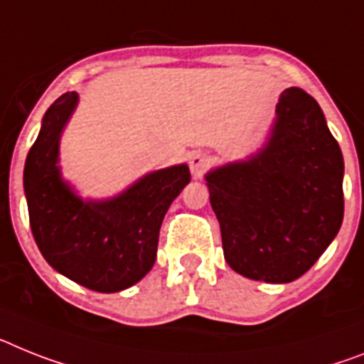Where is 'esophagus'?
Wrapping results in <instances>:
<instances>
[{
	"mask_svg": "<svg viewBox=\"0 0 364 364\" xmlns=\"http://www.w3.org/2000/svg\"><path fill=\"white\" fill-rule=\"evenodd\" d=\"M209 164H210L209 155L201 154V151H196V154H192L191 157H188L191 173H192V177H196V179H200V177L205 173V170L209 168Z\"/></svg>",
	"mask_w": 364,
	"mask_h": 364,
	"instance_id": "obj_1",
	"label": "esophagus"
}]
</instances>
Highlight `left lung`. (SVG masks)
Listing matches in <instances>:
<instances>
[{
  "instance_id": "left-lung-1",
  "label": "left lung",
  "mask_w": 364,
  "mask_h": 364,
  "mask_svg": "<svg viewBox=\"0 0 364 364\" xmlns=\"http://www.w3.org/2000/svg\"><path fill=\"white\" fill-rule=\"evenodd\" d=\"M343 151L316 100L287 88L264 144L205 173L229 267L264 283L304 276L343 224Z\"/></svg>"
}]
</instances>
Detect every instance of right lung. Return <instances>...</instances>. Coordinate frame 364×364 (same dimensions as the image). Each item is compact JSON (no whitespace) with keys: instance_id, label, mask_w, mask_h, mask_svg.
Instances as JSON below:
<instances>
[{"instance_id":"1","label":"right lung","mask_w":364,"mask_h":364,"mask_svg":"<svg viewBox=\"0 0 364 364\" xmlns=\"http://www.w3.org/2000/svg\"><path fill=\"white\" fill-rule=\"evenodd\" d=\"M79 103L77 92L55 100L23 168L35 242L51 268L96 292L139 283L157 257L168 207L191 183L185 163L139 177L112 198L79 196L60 172V136Z\"/></svg>"}]
</instances>
